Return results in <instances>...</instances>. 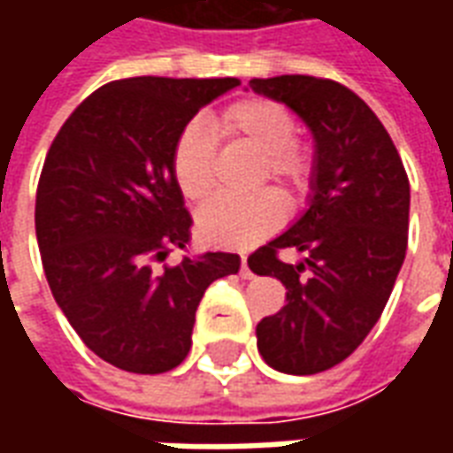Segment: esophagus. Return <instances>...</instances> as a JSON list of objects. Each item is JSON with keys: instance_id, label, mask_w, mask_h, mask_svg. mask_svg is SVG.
Here are the masks:
<instances>
[{"instance_id": "1", "label": "esophagus", "mask_w": 453, "mask_h": 453, "mask_svg": "<svg viewBox=\"0 0 453 453\" xmlns=\"http://www.w3.org/2000/svg\"><path fill=\"white\" fill-rule=\"evenodd\" d=\"M240 274L245 276V279H250V276H252V269H250V265H247L245 255H242V259H240Z\"/></svg>"}]
</instances>
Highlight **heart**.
<instances>
[{"label":"heart","mask_w":453,"mask_h":453,"mask_svg":"<svg viewBox=\"0 0 453 453\" xmlns=\"http://www.w3.org/2000/svg\"><path fill=\"white\" fill-rule=\"evenodd\" d=\"M218 138L247 145L262 155L257 184L274 181L284 194L305 187L313 172V155L298 142L296 120L284 104L265 96H247L227 104L211 119ZM172 172L179 191L201 203L216 188V145L201 123H188L172 150ZM284 218V203L274 191H259L247 198H218L198 213V235L208 245L250 247L269 235Z\"/></svg>","instance_id":"heart-1"}]
</instances>
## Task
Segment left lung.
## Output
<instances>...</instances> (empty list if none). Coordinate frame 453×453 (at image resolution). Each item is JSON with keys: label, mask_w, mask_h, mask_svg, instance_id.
I'll use <instances>...</instances> for the list:
<instances>
[{"label": "left lung", "mask_w": 453, "mask_h": 453, "mask_svg": "<svg viewBox=\"0 0 453 453\" xmlns=\"http://www.w3.org/2000/svg\"><path fill=\"white\" fill-rule=\"evenodd\" d=\"M250 87L298 113L315 140L305 213L247 259L286 286L284 308L257 325V349L272 369L311 376L347 359L379 323L408 250L410 181L388 130L344 84L281 74ZM284 249L306 259L286 265Z\"/></svg>", "instance_id": "1"}]
</instances>
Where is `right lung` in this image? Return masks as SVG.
Returning a JSON list of instances; mask_svg holds the SVG:
<instances>
[{
	"mask_svg": "<svg viewBox=\"0 0 453 453\" xmlns=\"http://www.w3.org/2000/svg\"><path fill=\"white\" fill-rule=\"evenodd\" d=\"M240 80L130 77L89 94L48 150L35 237L48 286L89 349L130 373L187 359L203 291L240 257L187 250L191 216L172 172L187 123Z\"/></svg>",
	"mask_w": 453,
	"mask_h": 453,
	"instance_id": "add662e5",
	"label": "right lung"
}]
</instances>
